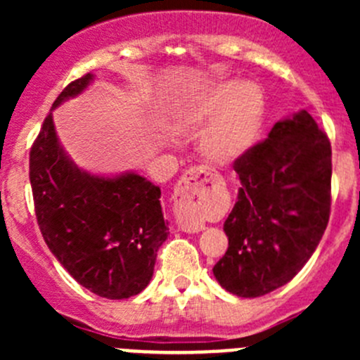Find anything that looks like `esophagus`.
<instances>
[{"instance_id":"34e87169","label":"esophagus","mask_w":360,"mask_h":360,"mask_svg":"<svg viewBox=\"0 0 360 360\" xmlns=\"http://www.w3.org/2000/svg\"><path fill=\"white\" fill-rule=\"evenodd\" d=\"M212 186L214 177L207 169L193 167V169L186 170L177 183L176 191H174L177 210L195 212V210L200 209L209 197V191ZM205 226L202 223H188V221L181 223V230L186 231V233H198Z\"/></svg>"}]
</instances>
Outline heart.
<instances>
[{"label": "heart", "mask_w": 360, "mask_h": 360, "mask_svg": "<svg viewBox=\"0 0 360 360\" xmlns=\"http://www.w3.org/2000/svg\"><path fill=\"white\" fill-rule=\"evenodd\" d=\"M264 120L263 92L252 83H223L184 111L183 122L200 136V153L209 163L226 167L249 153Z\"/></svg>", "instance_id": "heart-1"}]
</instances>
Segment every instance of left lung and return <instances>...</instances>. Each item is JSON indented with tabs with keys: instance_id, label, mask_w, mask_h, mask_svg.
I'll use <instances>...</instances> for the list:
<instances>
[{
	"instance_id": "8db88e82",
	"label": "left lung",
	"mask_w": 360,
	"mask_h": 360,
	"mask_svg": "<svg viewBox=\"0 0 360 360\" xmlns=\"http://www.w3.org/2000/svg\"><path fill=\"white\" fill-rule=\"evenodd\" d=\"M242 186L224 221L228 250L212 268L221 288L259 297L296 277L331 212V143L310 112L281 120L235 162Z\"/></svg>"
}]
</instances>
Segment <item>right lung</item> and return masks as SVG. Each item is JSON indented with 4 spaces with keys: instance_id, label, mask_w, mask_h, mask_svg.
Returning <instances> with one entry per match:
<instances>
[{
    "instance_id": "add662e5",
    "label": "right lung",
    "mask_w": 360,
    "mask_h": 360,
    "mask_svg": "<svg viewBox=\"0 0 360 360\" xmlns=\"http://www.w3.org/2000/svg\"><path fill=\"white\" fill-rule=\"evenodd\" d=\"M94 75L71 82L53 103L79 96ZM52 111L29 155L34 210L46 245L72 278L108 300L136 296L150 284L169 235L158 186L136 172L96 176L60 146Z\"/></svg>"
}]
</instances>
